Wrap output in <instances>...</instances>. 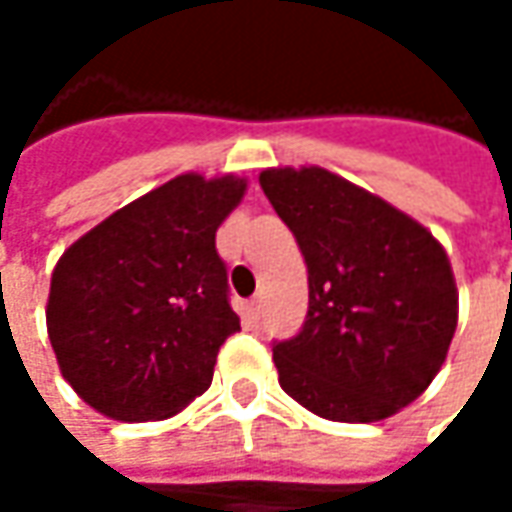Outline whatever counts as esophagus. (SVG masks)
I'll return each instance as SVG.
<instances>
[{
	"label": "esophagus",
	"instance_id": "34e87169",
	"mask_svg": "<svg viewBox=\"0 0 512 512\" xmlns=\"http://www.w3.org/2000/svg\"><path fill=\"white\" fill-rule=\"evenodd\" d=\"M259 313H262V296H253V299L247 302V316H250V319H259Z\"/></svg>",
	"mask_w": 512,
	"mask_h": 512
}]
</instances>
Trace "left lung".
<instances>
[{
  "instance_id": "obj_1",
  "label": "left lung",
  "mask_w": 512,
  "mask_h": 512,
  "mask_svg": "<svg viewBox=\"0 0 512 512\" xmlns=\"http://www.w3.org/2000/svg\"><path fill=\"white\" fill-rule=\"evenodd\" d=\"M307 262L305 327L273 344L279 384L330 422H382L442 370L459 290L442 242L382 196L319 168L259 173Z\"/></svg>"
}]
</instances>
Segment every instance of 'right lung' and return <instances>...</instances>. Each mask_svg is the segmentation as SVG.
Listing matches in <instances>:
<instances>
[{"label": "right lung", "instance_id": "right-lung-1", "mask_svg": "<svg viewBox=\"0 0 512 512\" xmlns=\"http://www.w3.org/2000/svg\"><path fill=\"white\" fill-rule=\"evenodd\" d=\"M247 179L182 173L90 227L50 276V347L65 382L116 422L170 419L213 382L239 330L216 230Z\"/></svg>", "mask_w": 512, "mask_h": 512}]
</instances>
